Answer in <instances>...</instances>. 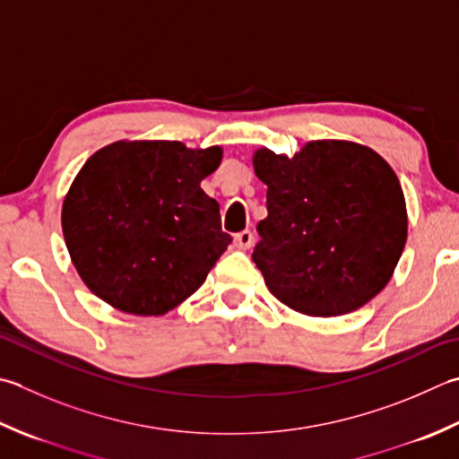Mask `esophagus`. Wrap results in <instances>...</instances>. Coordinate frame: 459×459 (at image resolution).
I'll use <instances>...</instances> for the list:
<instances>
[{"label": "esophagus", "mask_w": 459, "mask_h": 459, "mask_svg": "<svg viewBox=\"0 0 459 459\" xmlns=\"http://www.w3.org/2000/svg\"><path fill=\"white\" fill-rule=\"evenodd\" d=\"M253 242H255V235L250 230H242L235 237V247L240 250H248L253 247Z\"/></svg>", "instance_id": "obj_1"}]
</instances>
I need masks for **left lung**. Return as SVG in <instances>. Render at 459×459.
Here are the masks:
<instances>
[{
	"label": "left lung",
	"mask_w": 459,
	"mask_h": 459,
	"mask_svg": "<svg viewBox=\"0 0 459 459\" xmlns=\"http://www.w3.org/2000/svg\"><path fill=\"white\" fill-rule=\"evenodd\" d=\"M266 188L253 260L286 307L308 316L354 312L394 274L408 237L406 201L378 152L352 141H310L290 159L253 157Z\"/></svg>",
	"instance_id": "obj_1"
}]
</instances>
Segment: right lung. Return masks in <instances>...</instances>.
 <instances>
[{
    "instance_id": "obj_1",
    "label": "right lung",
    "mask_w": 459,
    "mask_h": 459,
    "mask_svg": "<svg viewBox=\"0 0 459 459\" xmlns=\"http://www.w3.org/2000/svg\"><path fill=\"white\" fill-rule=\"evenodd\" d=\"M221 159V147L178 141H117L89 157L61 211L87 289L137 316H159L199 290L232 240L201 188Z\"/></svg>"
}]
</instances>
